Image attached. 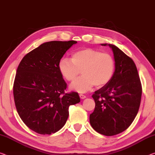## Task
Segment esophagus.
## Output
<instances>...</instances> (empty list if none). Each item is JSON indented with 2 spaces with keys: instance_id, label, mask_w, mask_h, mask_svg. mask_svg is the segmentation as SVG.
I'll list each match as a JSON object with an SVG mask.
<instances>
[{
  "instance_id": "34e87169",
  "label": "esophagus",
  "mask_w": 155,
  "mask_h": 155,
  "mask_svg": "<svg viewBox=\"0 0 155 155\" xmlns=\"http://www.w3.org/2000/svg\"><path fill=\"white\" fill-rule=\"evenodd\" d=\"M80 97L81 99H84L87 97V96H84V95H83V94H80Z\"/></svg>"
}]
</instances>
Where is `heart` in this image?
<instances>
[{
  "label": "heart",
  "mask_w": 155,
  "mask_h": 155,
  "mask_svg": "<svg viewBox=\"0 0 155 155\" xmlns=\"http://www.w3.org/2000/svg\"><path fill=\"white\" fill-rule=\"evenodd\" d=\"M116 64L114 57L107 53L92 48L75 52L71 59L62 58L59 61V73L68 82H73L80 74L83 75L71 85V89L80 93L87 92L94 85L102 87L112 79Z\"/></svg>",
  "instance_id": "b5f03b06"
}]
</instances>
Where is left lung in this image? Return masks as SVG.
I'll return each instance as SVG.
<instances>
[{"mask_svg":"<svg viewBox=\"0 0 155 155\" xmlns=\"http://www.w3.org/2000/svg\"><path fill=\"white\" fill-rule=\"evenodd\" d=\"M109 46L114 53L115 71L110 82L92 95L96 106L89 120L97 132L114 136L127 130L134 120L141 104L142 87L132 59L114 45Z\"/></svg>","mask_w":155,"mask_h":155,"instance_id":"left-lung-1","label":"left lung"}]
</instances>
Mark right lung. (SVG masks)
I'll return each mask as SVG.
<instances>
[{"mask_svg": "<svg viewBox=\"0 0 155 155\" xmlns=\"http://www.w3.org/2000/svg\"><path fill=\"white\" fill-rule=\"evenodd\" d=\"M76 43H44L26 54L18 66L13 86L16 110L38 134H51L61 129L69 107L80 102L77 92H65L67 84L58 68L59 60Z\"/></svg>", "mask_w": 155, "mask_h": 155, "instance_id": "obj_1", "label": "right lung"}]
</instances>
